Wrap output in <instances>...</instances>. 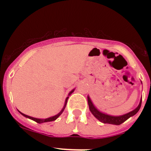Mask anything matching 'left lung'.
<instances>
[{
  "label": "left lung",
  "mask_w": 151,
  "mask_h": 151,
  "mask_svg": "<svg viewBox=\"0 0 151 151\" xmlns=\"http://www.w3.org/2000/svg\"><path fill=\"white\" fill-rule=\"evenodd\" d=\"M88 106H89V109L91 112V113L93 115V116L95 117L96 119H98L100 122L103 123H109V124H113V125H120L121 123L126 121V120L129 119L130 117L134 116V115H136L138 112V111L139 110L142 104V98L139 101V104L138 105L136 109H134V110L131 111V112H128V113L124 114L123 115H119V116H114V115H107V114L104 113V112H101V111L99 110L94 104H93L92 101H91V98H90L89 96H88Z\"/></svg>",
  "instance_id": "8db88e82"
}]
</instances>
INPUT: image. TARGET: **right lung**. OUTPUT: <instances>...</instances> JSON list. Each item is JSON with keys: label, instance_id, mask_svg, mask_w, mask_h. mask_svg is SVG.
Wrapping results in <instances>:
<instances>
[{"label": "right lung", "instance_id": "obj_1", "mask_svg": "<svg viewBox=\"0 0 151 151\" xmlns=\"http://www.w3.org/2000/svg\"><path fill=\"white\" fill-rule=\"evenodd\" d=\"M74 90H75V89H73L72 91H70V92H69V93H68V96H70V95H71V94L73 92H74ZM68 96H67V97H66V101H65V104H64V106H63V109H61V111H60V112H59L58 114H57V115H54V116L50 117V118H45V119H41V118H33V117L28 116V115H25V114L22 113V112H19V113L21 114V115H23L24 117H25V118H29V119H30V120H33V121H36V123H46V122H50V121H55V120L57 119V118H58V117L60 116V115H61V114H62V112H63V110H64L65 107H66V104H67V100H68Z\"/></svg>", "mask_w": 151, "mask_h": 151}]
</instances>
